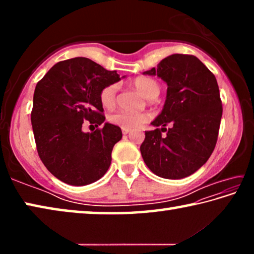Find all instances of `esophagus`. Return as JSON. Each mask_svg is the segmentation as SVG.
<instances>
[{
  "instance_id": "esophagus-1",
  "label": "esophagus",
  "mask_w": 254,
  "mask_h": 254,
  "mask_svg": "<svg viewBox=\"0 0 254 254\" xmlns=\"http://www.w3.org/2000/svg\"><path fill=\"white\" fill-rule=\"evenodd\" d=\"M131 132V130H127V128H122V133L124 135H127V134H128V133Z\"/></svg>"
}]
</instances>
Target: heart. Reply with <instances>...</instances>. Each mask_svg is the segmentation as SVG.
Here are the masks:
<instances>
[{"instance_id": "b5f03b06", "label": "heart", "mask_w": 254, "mask_h": 254, "mask_svg": "<svg viewBox=\"0 0 254 254\" xmlns=\"http://www.w3.org/2000/svg\"><path fill=\"white\" fill-rule=\"evenodd\" d=\"M135 88L139 91L144 97L152 100L156 98L160 93V86L156 80L148 77H139L134 81ZM117 94L118 86L115 84L107 85L103 87L100 92V102L103 107L105 109H112L117 104ZM109 122L118 126L121 128L132 130V128L139 127L142 124L147 123L150 120L149 113H133L127 111H117L109 115Z\"/></svg>"}]
</instances>
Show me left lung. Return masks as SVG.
I'll list each match as a JSON object with an SVG mask.
<instances>
[{"mask_svg":"<svg viewBox=\"0 0 254 254\" xmlns=\"http://www.w3.org/2000/svg\"><path fill=\"white\" fill-rule=\"evenodd\" d=\"M143 74L157 75L168 85L163 110L151 123L162 127L145 131L140 147L145 165L162 178L190 176L217 142L223 107L216 78L198 58L183 54L168 56Z\"/></svg>","mask_w":254,"mask_h":254,"instance_id":"1","label":"left lung"}]
</instances>
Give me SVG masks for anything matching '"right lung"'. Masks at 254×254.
I'll use <instances>...</instances> for the list:
<instances>
[{
	"label": "right lung",
	"instance_id": "1",
	"mask_svg": "<svg viewBox=\"0 0 254 254\" xmlns=\"http://www.w3.org/2000/svg\"><path fill=\"white\" fill-rule=\"evenodd\" d=\"M120 79L115 70L77 57L57 63L38 81L31 111L33 135L42 163L56 178L84 186L105 175L114 144L122 139L121 128L105 123L85 133L81 127L105 121L100 92Z\"/></svg>",
	"mask_w": 254,
	"mask_h": 254
}]
</instances>
